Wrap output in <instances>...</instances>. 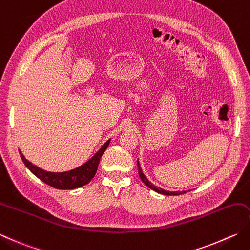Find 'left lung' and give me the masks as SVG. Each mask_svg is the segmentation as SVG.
Listing matches in <instances>:
<instances>
[{"mask_svg": "<svg viewBox=\"0 0 250 250\" xmlns=\"http://www.w3.org/2000/svg\"><path fill=\"white\" fill-rule=\"evenodd\" d=\"M138 168H139V175H140L141 180L143 181V183L146 185V187H148L149 188L154 189L155 192H157V193H159V194H163V195H170V196H171V195H181V194H183V193H187V192H168V190H165V189H163V188L155 187V185H154L153 183H150L149 181H148V179L145 177L144 173L142 172V169H141V167H140L139 160H138Z\"/></svg>", "mask_w": 250, "mask_h": 250, "instance_id": "obj_1", "label": "left lung"}]
</instances>
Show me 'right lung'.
I'll return each mask as SVG.
<instances>
[{
    "mask_svg": "<svg viewBox=\"0 0 250 250\" xmlns=\"http://www.w3.org/2000/svg\"><path fill=\"white\" fill-rule=\"evenodd\" d=\"M109 142L110 140L107 141L106 143L102 146V148L97 151L89 161H86L84 165L80 166L79 168L66 171V172H48V171L42 170L37 167V166L32 165L30 161H28L24 158V156L21 153V157L23 161V164L26 165V167L30 170L36 177L43 181L44 183H46L47 185H50V187L58 189H73L87 184L93 178H94L102 155L104 154L106 148L108 147Z\"/></svg>",
    "mask_w": 250,
    "mask_h": 250,
    "instance_id": "1",
    "label": "right lung"
}]
</instances>
